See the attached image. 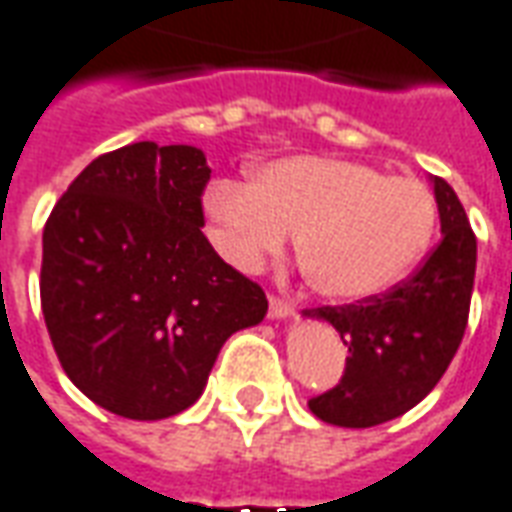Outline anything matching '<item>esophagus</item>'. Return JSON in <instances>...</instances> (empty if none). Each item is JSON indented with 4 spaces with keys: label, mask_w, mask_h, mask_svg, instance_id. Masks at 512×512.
<instances>
[{
    "label": "esophagus",
    "mask_w": 512,
    "mask_h": 512,
    "mask_svg": "<svg viewBox=\"0 0 512 512\" xmlns=\"http://www.w3.org/2000/svg\"><path fill=\"white\" fill-rule=\"evenodd\" d=\"M270 317L273 320H289V317H295V306L281 300V297H270Z\"/></svg>",
    "instance_id": "34e87169"
}]
</instances>
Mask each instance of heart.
<instances>
[{"label": "heart", "mask_w": 512, "mask_h": 512, "mask_svg": "<svg viewBox=\"0 0 512 512\" xmlns=\"http://www.w3.org/2000/svg\"><path fill=\"white\" fill-rule=\"evenodd\" d=\"M204 212L220 256L256 273L297 234L308 286L333 303L386 292L419 262L436 228V198L411 176L342 157H286L250 181L217 179Z\"/></svg>", "instance_id": "b5f03b06"}]
</instances>
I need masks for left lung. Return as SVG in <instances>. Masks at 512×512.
Here are the masks:
<instances>
[{"instance_id":"1","label":"left lung","mask_w":512,"mask_h":512,"mask_svg":"<svg viewBox=\"0 0 512 512\" xmlns=\"http://www.w3.org/2000/svg\"><path fill=\"white\" fill-rule=\"evenodd\" d=\"M441 242L424 264L389 289L353 306L306 308V320L331 322L347 344L339 386L308 400L336 427H375L397 419L436 389L469 322L477 239L447 181L433 176Z\"/></svg>"}]
</instances>
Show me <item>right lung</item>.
Masks as SVG:
<instances>
[{"instance_id":"right-lung-1","label":"right lung","mask_w":512,"mask_h":512,"mask_svg":"<svg viewBox=\"0 0 512 512\" xmlns=\"http://www.w3.org/2000/svg\"><path fill=\"white\" fill-rule=\"evenodd\" d=\"M201 148L132 143L93 159L43 228L41 306L85 397L157 422L206 389L231 333L267 314L262 286L204 237Z\"/></svg>"}]
</instances>
